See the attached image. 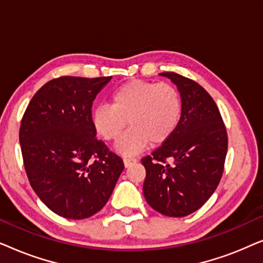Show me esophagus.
Listing matches in <instances>:
<instances>
[{
  "label": "esophagus",
  "instance_id": "34e87169",
  "mask_svg": "<svg viewBox=\"0 0 263 263\" xmlns=\"http://www.w3.org/2000/svg\"><path fill=\"white\" fill-rule=\"evenodd\" d=\"M123 163H124V166L128 167V166H130L132 164L136 163V159H135V158H133V157H124L123 158Z\"/></svg>",
  "mask_w": 263,
  "mask_h": 263
}]
</instances>
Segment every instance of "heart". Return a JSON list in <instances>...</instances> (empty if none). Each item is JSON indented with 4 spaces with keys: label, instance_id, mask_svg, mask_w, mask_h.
<instances>
[{
    "label": "heart",
    "instance_id": "b5f03b06",
    "mask_svg": "<svg viewBox=\"0 0 263 263\" xmlns=\"http://www.w3.org/2000/svg\"><path fill=\"white\" fill-rule=\"evenodd\" d=\"M182 100L177 88L166 82L130 80L115 89L111 105L96 107L92 122L107 141L120 139L128 124L130 129L117 143L122 153H138L151 142L166 141L181 120Z\"/></svg>",
    "mask_w": 263,
    "mask_h": 263
}]
</instances>
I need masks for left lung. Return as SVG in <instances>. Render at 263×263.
Instances as JSON below:
<instances>
[{
  "instance_id": "1",
  "label": "left lung",
  "mask_w": 263,
  "mask_h": 263,
  "mask_svg": "<svg viewBox=\"0 0 263 263\" xmlns=\"http://www.w3.org/2000/svg\"><path fill=\"white\" fill-rule=\"evenodd\" d=\"M161 75L177 86L182 114L174 134L141 159L146 168L143 195L159 213L185 217L202 207L217 189L228 153V134L217 104L202 86L170 71Z\"/></svg>"
}]
</instances>
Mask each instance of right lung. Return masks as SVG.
I'll list each match as a JSON object with an SVG mask.
<instances>
[{
  "mask_svg": "<svg viewBox=\"0 0 263 263\" xmlns=\"http://www.w3.org/2000/svg\"><path fill=\"white\" fill-rule=\"evenodd\" d=\"M112 77H61L33 96L19 140L32 189L53 213L92 217L105 206L124 165L96 138L93 100Z\"/></svg>",
  "mask_w": 263,
  "mask_h": 263,
  "instance_id": "1",
  "label": "right lung"
}]
</instances>
